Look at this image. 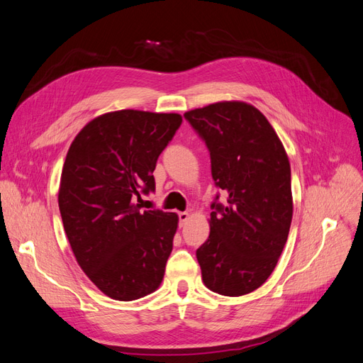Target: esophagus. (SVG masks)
I'll return each mask as SVG.
<instances>
[{
  "mask_svg": "<svg viewBox=\"0 0 363 363\" xmlns=\"http://www.w3.org/2000/svg\"><path fill=\"white\" fill-rule=\"evenodd\" d=\"M189 212H180L179 213V221H180V225L183 227L186 223H188V219H189Z\"/></svg>",
  "mask_w": 363,
  "mask_h": 363,
  "instance_id": "34e87169",
  "label": "esophagus"
}]
</instances>
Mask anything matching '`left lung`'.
Returning a JSON list of instances; mask_svg holds the SVG:
<instances>
[{"instance_id": "1", "label": "left lung", "mask_w": 363, "mask_h": 363, "mask_svg": "<svg viewBox=\"0 0 363 363\" xmlns=\"http://www.w3.org/2000/svg\"><path fill=\"white\" fill-rule=\"evenodd\" d=\"M211 151L227 201L212 203L211 235L196 250L206 286L227 296L256 291L276 268L292 221L291 164L259 108L219 101L184 113ZM218 200V196H216Z\"/></svg>"}]
</instances>
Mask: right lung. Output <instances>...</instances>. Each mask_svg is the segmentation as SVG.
Masks as SVG:
<instances>
[{
  "instance_id": "add662e5",
  "label": "right lung",
  "mask_w": 363,
  "mask_h": 363,
  "mask_svg": "<svg viewBox=\"0 0 363 363\" xmlns=\"http://www.w3.org/2000/svg\"><path fill=\"white\" fill-rule=\"evenodd\" d=\"M182 124L179 113L116 111L89 121L63 163L59 208L80 268L107 296L131 301L155 292L177 232V213L140 211L152 171Z\"/></svg>"
}]
</instances>
